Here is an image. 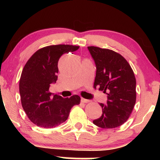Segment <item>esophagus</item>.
Returning a JSON list of instances; mask_svg holds the SVG:
<instances>
[{
    "instance_id": "esophagus-1",
    "label": "esophagus",
    "mask_w": 160,
    "mask_h": 160,
    "mask_svg": "<svg viewBox=\"0 0 160 160\" xmlns=\"http://www.w3.org/2000/svg\"><path fill=\"white\" fill-rule=\"evenodd\" d=\"M81 102H84V103H88V102H89L90 100L84 99V98H82V99H81Z\"/></svg>"
}]
</instances>
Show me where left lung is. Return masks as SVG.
Masks as SVG:
<instances>
[{
  "instance_id": "obj_1",
  "label": "left lung",
  "mask_w": 160,
  "mask_h": 160,
  "mask_svg": "<svg viewBox=\"0 0 160 160\" xmlns=\"http://www.w3.org/2000/svg\"><path fill=\"white\" fill-rule=\"evenodd\" d=\"M95 61L94 88L107 94V104L100 103L101 116L93 121L102 128L120 127L127 122L136 102V80L130 64L120 53L97 47H88Z\"/></svg>"
}]
</instances>
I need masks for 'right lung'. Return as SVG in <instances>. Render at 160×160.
I'll use <instances>...</instances> for the list:
<instances>
[{
  "label": "right lung",
  "mask_w": 160,
  "mask_h": 160,
  "mask_svg": "<svg viewBox=\"0 0 160 160\" xmlns=\"http://www.w3.org/2000/svg\"><path fill=\"white\" fill-rule=\"evenodd\" d=\"M79 46L50 45L38 49L24 67L19 82L22 107L33 124L42 128H54L65 122L80 97L74 95L63 98L49 92L50 84L56 83L58 62L62 54L73 52Z\"/></svg>",
  "instance_id": "add662e5"
}]
</instances>
